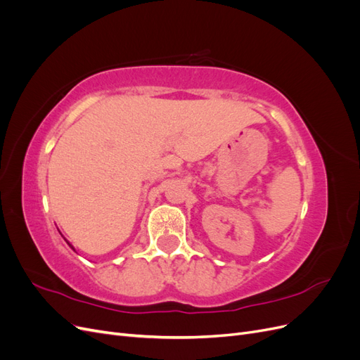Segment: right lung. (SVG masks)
Returning a JSON list of instances; mask_svg holds the SVG:
<instances>
[{
    "instance_id": "right-lung-1",
    "label": "right lung",
    "mask_w": 360,
    "mask_h": 360,
    "mask_svg": "<svg viewBox=\"0 0 360 360\" xmlns=\"http://www.w3.org/2000/svg\"><path fill=\"white\" fill-rule=\"evenodd\" d=\"M64 240H66V238H64ZM66 242H68V240H66ZM68 245H69V246H70V248H72V249H73V250H75V248H73V246H72V245H70V243H69V242H68ZM75 252H76V250H75Z\"/></svg>"
}]
</instances>
